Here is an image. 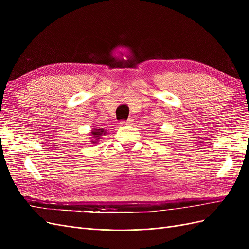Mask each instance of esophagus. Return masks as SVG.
I'll return each mask as SVG.
<instances>
[{
  "instance_id": "esophagus-1",
  "label": "esophagus",
  "mask_w": 249,
  "mask_h": 249,
  "mask_svg": "<svg viewBox=\"0 0 249 249\" xmlns=\"http://www.w3.org/2000/svg\"><path fill=\"white\" fill-rule=\"evenodd\" d=\"M133 122H134L133 118H129L127 120H124V122L120 123V124H122V125H129V124H132Z\"/></svg>"
}]
</instances>
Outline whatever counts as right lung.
<instances>
[{"instance_id": "obj_1", "label": "right lung", "mask_w": 249, "mask_h": 249, "mask_svg": "<svg viewBox=\"0 0 249 249\" xmlns=\"http://www.w3.org/2000/svg\"><path fill=\"white\" fill-rule=\"evenodd\" d=\"M105 132L104 129H93L92 132H91V135H92V138H94V141H91L92 143H96L97 141H99L100 137L102 136V135H105Z\"/></svg>"}]
</instances>
